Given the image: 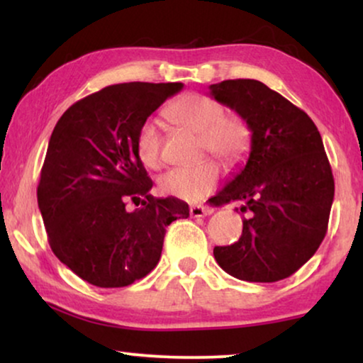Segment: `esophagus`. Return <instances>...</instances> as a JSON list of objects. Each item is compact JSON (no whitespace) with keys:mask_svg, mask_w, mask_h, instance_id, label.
<instances>
[{"mask_svg":"<svg viewBox=\"0 0 363 363\" xmlns=\"http://www.w3.org/2000/svg\"><path fill=\"white\" fill-rule=\"evenodd\" d=\"M211 213V210L205 205H191L190 206V215L193 218H205Z\"/></svg>","mask_w":363,"mask_h":363,"instance_id":"obj_1","label":"esophagus"}]
</instances>
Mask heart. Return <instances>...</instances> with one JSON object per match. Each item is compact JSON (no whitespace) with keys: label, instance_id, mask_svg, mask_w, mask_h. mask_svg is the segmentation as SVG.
<instances>
[{"label":"heart","instance_id":"heart-1","mask_svg":"<svg viewBox=\"0 0 363 363\" xmlns=\"http://www.w3.org/2000/svg\"><path fill=\"white\" fill-rule=\"evenodd\" d=\"M175 127L200 135L203 152H210L228 165H235L246 157L251 147V130L240 116H226V108L216 99L190 92L178 97L165 111ZM137 155L150 170L163 165L162 137L153 122L142 123L137 133ZM221 177L215 160H203L193 167L173 168L158 178V190L163 195L185 201H200L215 190Z\"/></svg>","mask_w":363,"mask_h":363}]
</instances>
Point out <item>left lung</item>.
I'll use <instances>...</instances> for the list:
<instances>
[{"label": "left lung", "mask_w": 363, "mask_h": 363, "mask_svg": "<svg viewBox=\"0 0 363 363\" xmlns=\"http://www.w3.org/2000/svg\"><path fill=\"white\" fill-rule=\"evenodd\" d=\"M210 96L251 130L246 165L211 198L242 203V235L213 255L241 281L286 279L314 256L329 223L334 177L320 133L304 111L255 79L213 84Z\"/></svg>", "instance_id": "1"}]
</instances>
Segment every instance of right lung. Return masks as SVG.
Here are the masks:
<instances>
[{"label":"right lung","mask_w":363,"mask_h":363,"mask_svg":"<svg viewBox=\"0 0 363 363\" xmlns=\"http://www.w3.org/2000/svg\"><path fill=\"white\" fill-rule=\"evenodd\" d=\"M182 82H125L81 99L49 138L38 205L49 246L74 274L97 287L145 277L162 256L165 228L190 216L178 198H153L137 155L142 123ZM128 199L143 208L125 210Z\"/></svg>","instance_id":"right-lung-1"}]
</instances>
